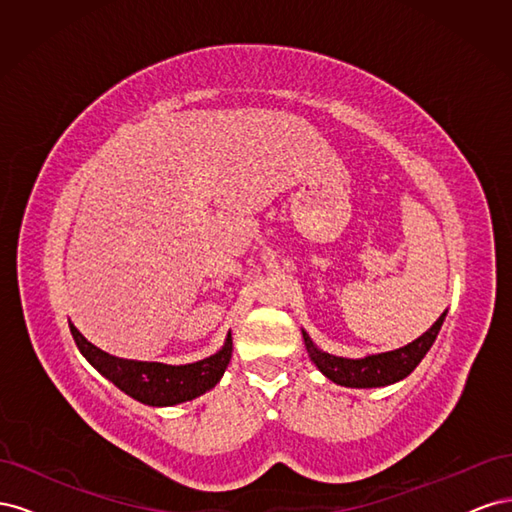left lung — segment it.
I'll return each instance as SVG.
<instances>
[{
  "instance_id": "left-lung-1",
  "label": "left lung",
  "mask_w": 512,
  "mask_h": 512,
  "mask_svg": "<svg viewBox=\"0 0 512 512\" xmlns=\"http://www.w3.org/2000/svg\"><path fill=\"white\" fill-rule=\"evenodd\" d=\"M444 318H446V309L421 337H416L408 346H401L389 352L367 354V356H361V359H346V356H335V354L324 352L312 342V337H309L305 331L301 333H303V342H305L309 359H312V363L331 382L339 386H348V389H378V386L395 384L412 374L416 365L423 361V356L433 346V342H436Z\"/></svg>"
}]
</instances>
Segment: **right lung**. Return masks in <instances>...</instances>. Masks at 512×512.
I'll return each mask as SVG.
<instances>
[{"instance_id": "add662e5", "label": "right lung", "mask_w": 512, "mask_h": 512, "mask_svg": "<svg viewBox=\"0 0 512 512\" xmlns=\"http://www.w3.org/2000/svg\"><path fill=\"white\" fill-rule=\"evenodd\" d=\"M70 331L81 354L94 365L100 374L111 380L132 399L145 406L166 408L177 406L183 401H192L203 393L211 391L224 376V371L232 356V335H226L224 346L207 356L203 361L188 365H166L134 359H119L94 346L83 337V333L70 322Z\"/></svg>"}]
</instances>
